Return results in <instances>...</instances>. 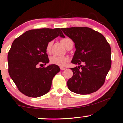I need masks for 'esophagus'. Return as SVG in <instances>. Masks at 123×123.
Listing matches in <instances>:
<instances>
[{
	"label": "esophagus",
	"mask_w": 123,
	"mask_h": 123,
	"mask_svg": "<svg viewBox=\"0 0 123 123\" xmlns=\"http://www.w3.org/2000/svg\"><path fill=\"white\" fill-rule=\"evenodd\" d=\"M60 69L61 70H65V68L64 67H60Z\"/></svg>",
	"instance_id": "esophagus-1"
}]
</instances>
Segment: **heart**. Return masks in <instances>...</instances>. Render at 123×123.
<instances>
[{
	"mask_svg": "<svg viewBox=\"0 0 123 123\" xmlns=\"http://www.w3.org/2000/svg\"><path fill=\"white\" fill-rule=\"evenodd\" d=\"M60 42L66 48L68 49L70 47L71 45L73 44V40L70 38L66 37L63 39H62L60 40ZM53 45V42H49L48 43L46 46V51L48 53H50L51 47ZM69 60V58L68 56H59L56 55L51 56L50 58V63L52 64L56 65L58 66H64L65 65V64L68 62Z\"/></svg>",
	"mask_w": 123,
	"mask_h": 123,
	"instance_id": "1",
	"label": "heart"
}]
</instances>
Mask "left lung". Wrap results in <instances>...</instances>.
<instances>
[{
    "instance_id": "8db88e82",
    "label": "left lung",
    "mask_w": 123,
    "mask_h": 123,
    "mask_svg": "<svg viewBox=\"0 0 123 123\" xmlns=\"http://www.w3.org/2000/svg\"><path fill=\"white\" fill-rule=\"evenodd\" d=\"M61 29L75 43L76 50L72 63L84 64L83 66L71 68L73 74L67 81L69 89L81 95L97 91L104 83L111 67L109 44L101 33L90 28L72 27Z\"/></svg>"
}]
</instances>
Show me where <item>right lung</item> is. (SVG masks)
<instances>
[{
  "mask_svg": "<svg viewBox=\"0 0 123 123\" xmlns=\"http://www.w3.org/2000/svg\"><path fill=\"white\" fill-rule=\"evenodd\" d=\"M58 36L65 38L60 28L28 31L12 44L8 55V72L19 91L28 97L45 95L50 89L54 76L59 72L58 65L39 68L49 62L46 51L48 43Z\"/></svg>",
  "mask_w": 123,
  "mask_h": 123,
  "instance_id": "obj_1",
  "label": "right lung"
}]
</instances>
